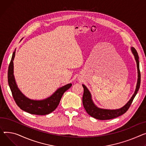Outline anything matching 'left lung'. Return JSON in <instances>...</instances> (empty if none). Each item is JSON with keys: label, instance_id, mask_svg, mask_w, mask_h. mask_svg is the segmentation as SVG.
Segmentation results:
<instances>
[{"label": "left lung", "instance_id": "obj_1", "mask_svg": "<svg viewBox=\"0 0 146 146\" xmlns=\"http://www.w3.org/2000/svg\"><path fill=\"white\" fill-rule=\"evenodd\" d=\"M131 51L134 56L135 61H136V63H137V70H138V80H137L136 89H135V91L134 94L133 95V96L131 97V98L129 101V102L124 106H123V108L117 110H106V109H102L97 108L92 100L91 94L90 92L84 84L82 85L84 88V93H83V99H82L83 104L87 113H88L90 115H91L92 117L97 119L102 120L112 119L115 117H117L119 116L124 114L129 109L130 106H131L133 102L134 98H135V95L137 94V92L139 91L140 86V81H141V74H140V68H139V61L138 53L136 50H135L134 47H131Z\"/></svg>", "mask_w": 146, "mask_h": 146}]
</instances>
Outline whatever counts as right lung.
<instances>
[{"instance_id":"add662e5","label":"right lung","mask_w":146,"mask_h":146,"mask_svg":"<svg viewBox=\"0 0 146 146\" xmlns=\"http://www.w3.org/2000/svg\"><path fill=\"white\" fill-rule=\"evenodd\" d=\"M16 50V49H15ZM15 50L13 53L12 59L9 63L7 79L10 89L16 104L22 110L33 114L46 115L53 111L59 105L64 93L72 86V84H67L60 89L49 98L43 100H33L25 97L19 90L15 82L13 75V59Z\"/></svg>"}]
</instances>
